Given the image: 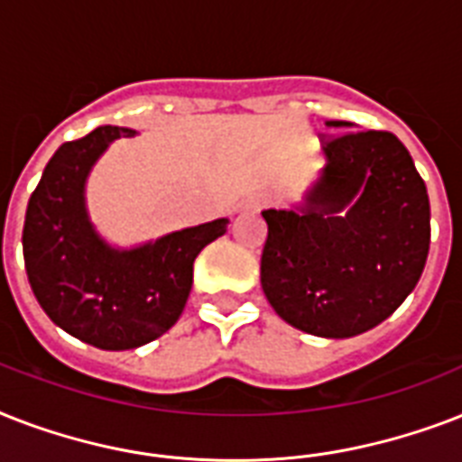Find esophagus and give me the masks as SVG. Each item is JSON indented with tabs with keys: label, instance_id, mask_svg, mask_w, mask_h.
<instances>
[{
	"label": "esophagus",
	"instance_id": "esophagus-1",
	"mask_svg": "<svg viewBox=\"0 0 462 462\" xmlns=\"http://www.w3.org/2000/svg\"><path fill=\"white\" fill-rule=\"evenodd\" d=\"M266 206V199L263 196H249L245 203H242V210H261Z\"/></svg>",
	"mask_w": 462,
	"mask_h": 462
}]
</instances>
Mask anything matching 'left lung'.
Wrapping results in <instances>:
<instances>
[{
    "mask_svg": "<svg viewBox=\"0 0 462 462\" xmlns=\"http://www.w3.org/2000/svg\"><path fill=\"white\" fill-rule=\"evenodd\" d=\"M323 153L326 167L300 208L261 213V288L290 326L352 337L386 321L415 290L430 254V196L391 132H343Z\"/></svg>",
    "mask_w": 462,
    "mask_h": 462,
    "instance_id": "8db88e82",
    "label": "left lung"
}]
</instances>
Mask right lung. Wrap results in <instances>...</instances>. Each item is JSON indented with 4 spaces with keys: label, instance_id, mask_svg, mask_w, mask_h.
<instances>
[{
    "label": "right lung",
    "instance_id": "add662e5",
    "mask_svg": "<svg viewBox=\"0 0 462 462\" xmlns=\"http://www.w3.org/2000/svg\"><path fill=\"white\" fill-rule=\"evenodd\" d=\"M134 129L97 126L50 158L31 194L23 223V261L32 295L69 336L100 350H134L172 328L187 304L194 259L230 220L184 227L117 249L93 227L86 180L115 139Z\"/></svg>",
    "mask_w": 462,
    "mask_h": 462
}]
</instances>
